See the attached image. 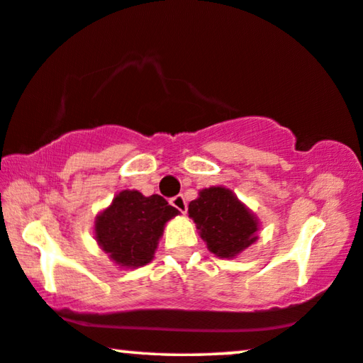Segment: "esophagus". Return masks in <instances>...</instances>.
I'll list each match as a JSON object with an SVG mask.
<instances>
[{"mask_svg":"<svg viewBox=\"0 0 363 363\" xmlns=\"http://www.w3.org/2000/svg\"><path fill=\"white\" fill-rule=\"evenodd\" d=\"M170 203H172V206H175L178 211L186 213V210H188V203H186L185 196H183V195H177V196H173L172 200H170Z\"/></svg>","mask_w":363,"mask_h":363,"instance_id":"esophagus-1","label":"esophagus"}]
</instances>
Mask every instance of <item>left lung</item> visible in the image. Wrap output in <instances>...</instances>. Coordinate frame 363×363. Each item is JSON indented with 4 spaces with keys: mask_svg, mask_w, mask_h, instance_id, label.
I'll list each match as a JSON object with an SVG mask.
<instances>
[{
    "mask_svg": "<svg viewBox=\"0 0 363 363\" xmlns=\"http://www.w3.org/2000/svg\"><path fill=\"white\" fill-rule=\"evenodd\" d=\"M188 213L208 250L220 257H235L257 240L255 215L223 186L201 190L188 205Z\"/></svg>",
    "mask_w": 363,
    "mask_h": 363,
    "instance_id": "8db88e82",
    "label": "left lung"
}]
</instances>
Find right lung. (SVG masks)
I'll return each mask as SVG.
<instances>
[{
	"instance_id": "1",
	"label": "right lung",
	"mask_w": 363,
	"mask_h": 363,
	"mask_svg": "<svg viewBox=\"0 0 363 363\" xmlns=\"http://www.w3.org/2000/svg\"><path fill=\"white\" fill-rule=\"evenodd\" d=\"M178 215L160 195L143 196L123 190L96 220L99 246L122 267H140L152 261L163 226Z\"/></svg>"
}]
</instances>
